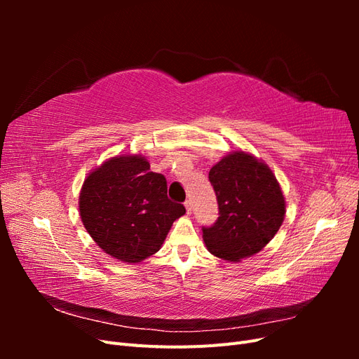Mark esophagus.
Masks as SVG:
<instances>
[{"label": "esophagus", "instance_id": "esophagus-1", "mask_svg": "<svg viewBox=\"0 0 359 359\" xmlns=\"http://www.w3.org/2000/svg\"><path fill=\"white\" fill-rule=\"evenodd\" d=\"M184 206H186V210H187V214L190 215V214H191V210H193V205H191V201H186V202H184Z\"/></svg>", "mask_w": 359, "mask_h": 359}]
</instances>
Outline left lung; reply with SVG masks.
Segmentation results:
<instances>
[{"label": "left lung", "mask_w": 359, "mask_h": 359, "mask_svg": "<svg viewBox=\"0 0 359 359\" xmlns=\"http://www.w3.org/2000/svg\"><path fill=\"white\" fill-rule=\"evenodd\" d=\"M219 219L203 227L208 252L227 262L259 253L278 232L286 202L276 175L262 160L235 151L210 170Z\"/></svg>", "instance_id": "8db88e82"}]
</instances>
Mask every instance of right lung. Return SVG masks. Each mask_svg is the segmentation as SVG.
<instances>
[{"mask_svg":"<svg viewBox=\"0 0 359 359\" xmlns=\"http://www.w3.org/2000/svg\"><path fill=\"white\" fill-rule=\"evenodd\" d=\"M79 212L104 253L127 264L157 253L172 223L186 212L168 198L166 178L140 154L106 160L85 178Z\"/></svg>","mask_w":359,"mask_h":359,"instance_id":"add662e5","label":"right lung"}]
</instances>
